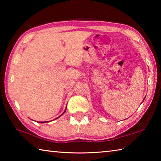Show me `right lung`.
Wrapping results in <instances>:
<instances>
[{"label":"right lung","mask_w":161,"mask_h":161,"mask_svg":"<svg viewBox=\"0 0 161 161\" xmlns=\"http://www.w3.org/2000/svg\"><path fill=\"white\" fill-rule=\"evenodd\" d=\"M64 112H65V111H64ZM64 113H63V114H64ZM62 115H61V116H62ZM45 122H47V121H43V122H40V123H45Z\"/></svg>","instance_id":"1"}]
</instances>
